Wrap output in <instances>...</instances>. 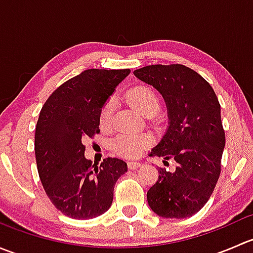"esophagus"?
<instances>
[{"mask_svg":"<svg viewBox=\"0 0 253 253\" xmlns=\"http://www.w3.org/2000/svg\"><path fill=\"white\" fill-rule=\"evenodd\" d=\"M127 165H128V168L131 170H137L139 167H141V163H138V162H128V163H127Z\"/></svg>","mask_w":253,"mask_h":253,"instance_id":"1","label":"esophagus"}]
</instances>
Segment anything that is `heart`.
<instances>
[{"mask_svg":"<svg viewBox=\"0 0 253 253\" xmlns=\"http://www.w3.org/2000/svg\"><path fill=\"white\" fill-rule=\"evenodd\" d=\"M126 98L128 103L144 116L155 114L159 110V94L153 86L148 85V84H139V85L131 88L127 91ZM114 109L115 106L112 99H109L101 108L100 115H99V122H100V126L103 128L110 127L112 117H114ZM149 144L150 137L147 134L122 133L114 139L112 149L121 157L132 159V158L138 157Z\"/></svg>","mask_w":253,"mask_h":253,"instance_id":"heart-1","label":"heart"}]
</instances>
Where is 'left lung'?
<instances>
[{"mask_svg": "<svg viewBox=\"0 0 253 253\" xmlns=\"http://www.w3.org/2000/svg\"><path fill=\"white\" fill-rule=\"evenodd\" d=\"M134 75L163 94L169 111V128L149 155L177 164L174 172L159 168L148 205L163 218H188L208 202L220 176L225 145L220 104L211 84L180 63L145 66Z\"/></svg>", "mask_w": 253, "mask_h": 253, "instance_id": "obj_1", "label": "left lung"}]
</instances>
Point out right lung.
<instances>
[{"label": "right lung", "mask_w": 253, "mask_h": 253, "mask_svg": "<svg viewBox=\"0 0 253 253\" xmlns=\"http://www.w3.org/2000/svg\"><path fill=\"white\" fill-rule=\"evenodd\" d=\"M131 71L89 68L52 91L35 127L38 172L47 197L65 215L91 219L110 208L114 187L127 164L105 158L100 167L84 158L83 139L100 132L106 99Z\"/></svg>", "instance_id": "obj_1"}]
</instances>
